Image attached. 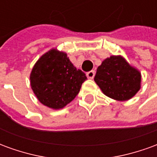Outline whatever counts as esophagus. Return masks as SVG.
I'll return each instance as SVG.
<instances>
[{"mask_svg":"<svg viewBox=\"0 0 157 157\" xmlns=\"http://www.w3.org/2000/svg\"><path fill=\"white\" fill-rule=\"evenodd\" d=\"M94 75H95V71H89L86 73V76H87V78L89 79H92L94 77Z\"/></svg>","mask_w":157,"mask_h":157,"instance_id":"1","label":"esophagus"}]
</instances>
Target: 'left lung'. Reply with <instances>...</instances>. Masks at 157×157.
<instances>
[{
    "instance_id": "1",
    "label": "left lung",
    "mask_w": 157,
    "mask_h": 157,
    "mask_svg": "<svg viewBox=\"0 0 157 157\" xmlns=\"http://www.w3.org/2000/svg\"><path fill=\"white\" fill-rule=\"evenodd\" d=\"M94 81L110 98L126 101L140 89L141 74L120 55H112L97 69Z\"/></svg>"
}]
</instances>
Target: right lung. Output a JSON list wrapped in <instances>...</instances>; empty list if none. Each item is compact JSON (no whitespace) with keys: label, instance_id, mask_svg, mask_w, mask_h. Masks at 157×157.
<instances>
[{"label":"right lung","instance_id":"obj_1","mask_svg":"<svg viewBox=\"0 0 157 157\" xmlns=\"http://www.w3.org/2000/svg\"><path fill=\"white\" fill-rule=\"evenodd\" d=\"M86 80V74L73 65L64 52L52 48L42 55L30 74V84L42 104L63 109L71 102Z\"/></svg>","mask_w":157,"mask_h":157}]
</instances>
